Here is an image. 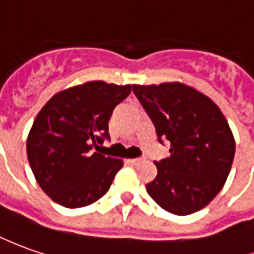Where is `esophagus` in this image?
<instances>
[{
	"label": "esophagus",
	"instance_id": "1",
	"mask_svg": "<svg viewBox=\"0 0 254 254\" xmlns=\"http://www.w3.org/2000/svg\"><path fill=\"white\" fill-rule=\"evenodd\" d=\"M144 161V158H132V160H129V163L133 164V165H137V164H140Z\"/></svg>",
	"mask_w": 254,
	"mask_h": 254
}]
</instances>
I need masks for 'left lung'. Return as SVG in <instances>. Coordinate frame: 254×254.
Here are the masks:
<instances>
[{
	"label": "left lung",
	"mask_w": 254,
	"mask_h": 254,
	"mask_svg": "<svg viewBox=\"0 0 254 254\" xmlns=\"http://www.w3.org/2000/svg\"><path fill=\"white\" fill-rule=\"evenodd\" d=\"M156 127L157 140L170 143V157L156 161L157 177L146 185L164 210L188 215L206 207L228 178L235 141L220 108L182 83L133 84Z\"/></svg>",
	"instance_id": "left-lung-1"
}]
</instances>
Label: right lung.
Segmentation results:
<instances>
[{"mask_svg":"<svg viewBox=\"0 0 254 254\" xmlns=\"http://www.w3.org/2000/svg\"><path fill=\"white\" fill-rule=\"evenodd\" d=\"M132 86L87 82L55 94L41 108L27 137V158L37 184L55 203L89 206L108 192L124 161L97 153L114 108Z\"/></svg>","mask_w":254,"mask_h":254,"instance_id":"right-lung-1","label":"right lung"}]
</instances>
